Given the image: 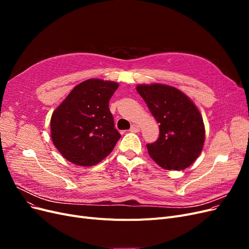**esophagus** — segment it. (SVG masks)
Here are the masks:
<instances>
[{"label":"esophagus","instance_id":"obj_1","mask_svg":"<svg viewBox=\"0 0 249 249\" xmlns=\"http://www.w3.org/2000/svg\"><path fill=\"white\" fill-rule=\"evenodd\" d=\"M130 131H131V132H134V133H137V132L140 131V127H139L138 124H132Z\"/></svg>","mask_w":249,"mask_h":249}]
</instances>
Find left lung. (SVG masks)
Listing matches in <instances>:
<instances>
[{"label":"left lung","mask_w":249,"mask_h":249,"mask_svg":"<svg viewBox=\"0 0 249 249\" xmlns=\"http://www.w3.org/2000/svg\"><path fill=\"white\" fill-rule=\"evenodd\" d=\"M136 89L159 124V138L146 144L150 158L167 170L189 167L205 142V124L197 107L172 86L138 85Z\"/></svg>","instance_id":"8db88e82"}]
</instances>
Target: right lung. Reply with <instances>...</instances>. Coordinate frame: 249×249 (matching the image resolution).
<instances>
[{"mask_svg":"<svg viewBox=\"0 0 249 249\" xmlns=\"http://www.w3.org/2000/svg\"><path fill=\"white\" fill-rule=\"evenodd\" d=\"M118 84L89 79L74 87L51 118V136L66 160L93 166L114 148L122 135L115 129L109 101Z\"/></svg>","mask_w":249,"mask_h":249,"instance_id":"obj_1","label":"right lung"}]
</instances>
